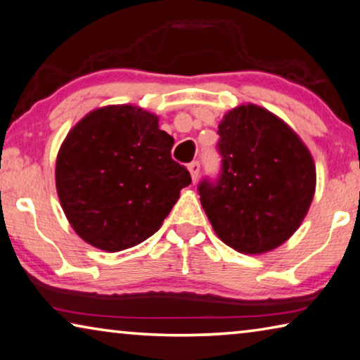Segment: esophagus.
I'll return each mask as SVG.
<instances>
[{
	"label": "esophagus",
	"instance_id": "34e87169",
	"mask_svg": "<svg viewBox=\"0 0 360 360\" xmlns=\"http://www.w3.org/2000/svg\"><path fill=\"white\" fill-rule=\"evenodd\" d=\"M189 173H191V176H192V181L195 182L197 179H198V174H200V163L198 162H192V163H189Z\"/></svg>",
	"mask_w": 360,
	"mask_h": 360
}]
</instances>
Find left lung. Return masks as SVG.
Here are the masks:
<instances>
[{
  "label": "left lung",
  "instance_id": "1",
  "mask_svg": "<svg viewBox=\"0 0 360 360\" xmlns=\"http://www.w3.org/2000/svg\"><path fill=\"white\" fill-rule=\"evenodd\" d=\"M218 134L219 178L198 184L216 236L245 255L281 247L303 222L316 192L311 152L283 120L255 104L227 112Z\"/></svg>",
  "mask_w": 360,
  "mask_h": 360
}]
</instances>
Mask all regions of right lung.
<instances>
[{
	"label": "right lung",
	"instance_id": "obj_1",
	"mask_svg": "<svg viewBox=\"0 0 360 360\" xmlns=\"http://www.w3.org/2000/svg\"><path fill=\"white\" fill-rule=\"evenodd\" d=\"M174 139L136 105L96 108L70 129L56 160V189L84 242L108 253L153 236L192 182L171 158Z\"/></svg>",
	"mask_w": 360,
	"mask_h": 360
}]
</instances>
